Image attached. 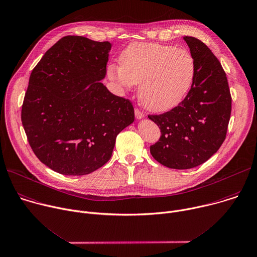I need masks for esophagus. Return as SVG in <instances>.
Masks as SVG:
<instances>
[{
	"instance_id": "obj_1",
	"label": "esophagus",
	"mask_w": 257,
	"mask_h": 257,
	"mask_svg": "<svg viewBox=\"0 0 257 257\" xmlns=\"http://www.w3.org/2000/svg\"><path fill=\"white\" fill-rule=\"evenodd\" d=\"M135 117H136V119L140 120V119L144 118V114L141 111H139L138 109H135Z\"/></svg>"
}]
</instances>
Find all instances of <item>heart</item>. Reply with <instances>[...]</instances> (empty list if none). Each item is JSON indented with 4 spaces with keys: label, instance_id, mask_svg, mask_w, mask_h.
Instances as JSON below:
<instances>
[{
    "label": "heart",
    "instance_id": "b5f03b06",
    "mask_svg": "<svg viewBox=\"0 0 257 257\" xmlns=\"http://www.w3.org/2000/svg\"><path fill=\"white\" fill-rule=\"evenodd\" d=\"M120 62L108 66V78L122 90L140 83L142 105L156 113L178 107L190 93L197 74L194 55L174 45L134 42L122 51Z\"/></svg>",
    "mask_w": 257,
    "mask_h": 257
}]
</instances>
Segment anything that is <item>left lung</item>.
<instances>
[{"label": "left lung", "mask_w": 257, "mask_h": 257, "mask_svg": "<svg viewBox=\"0 0 257 257\" xmlns=\"http://www.w3.org/2000/svg\"><path fill=\"white\" fill-rule=\"evenodd\" d=\"M184 40L197 63L193 87L178 107L148 116L161 132L150 153L175 169L196 167L219 150L226 138L232 101L226 73L211 49L195 37Z\"/></svg>", "instance_id": "1"}]
</instances>
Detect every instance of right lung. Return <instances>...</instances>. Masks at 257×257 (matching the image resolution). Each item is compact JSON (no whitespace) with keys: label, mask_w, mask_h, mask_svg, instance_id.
I'll use <instances>...</instances> for the list:
<instances>
[{"label":"right lung","mask_w":257,"mask_h":257,"mask_svg":"<svg viewBox=\"0 0 257 257\" xmlns=\"http://www.w3.org/2000/svg\"><path fill=\"white\" fill-rule=\"evenodd\" d=\"M112 44L65 36L32 70L22 124L38 159L64 176L89 175L112 156L117 135L134 122L129 100L103 84Z\"/></svg>","instance_id":"obj_1"}]
</instances>
